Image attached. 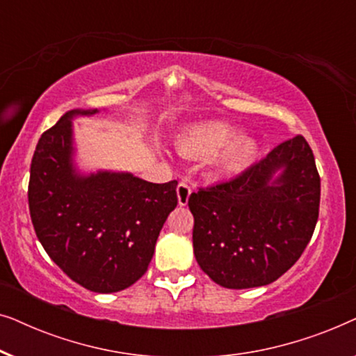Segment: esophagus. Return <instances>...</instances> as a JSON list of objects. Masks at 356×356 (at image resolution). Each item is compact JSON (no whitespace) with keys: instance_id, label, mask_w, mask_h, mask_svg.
<instances>
[{"instance_id":"obj_1","label":"esophagus","mask_w":356,"mask_h":356,"mask_svg":"<svg viewBox=\"0 0 356 356\" xmlns=\"http://www.w3.org/2000/svg\"><path fill=\"white\" fill-rule=\"evenodd\" d=\"M177 196H178L179 206H186L189 201V196H191V186H189L188 183L181 181L177 188Z\"/></svg>"}]
</instances>
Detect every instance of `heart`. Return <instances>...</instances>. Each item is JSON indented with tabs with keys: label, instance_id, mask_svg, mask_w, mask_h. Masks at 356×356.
I'll return each mask as SVG.
<instances>
[{
	"label": "heart",
	"instance_id": "heart-1",
	"mask_svg": "<svg viewBox=\"0 0 356 356\" xmlns=\"http://www.w3.org/2000/svg\"><path fill=\"white\" fill-rule=\"evenodd\" d=\"M236 134V126L225 121H207L191 126L178 140V149L188 157H212L223 148L222 167L238 170L256 157L257 143L250 136Z\"/></svg>",
	"mask_w": 356,
	"mask_h": 356
}]
</instances>
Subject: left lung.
Segmentation results:
<instances>
[{
  "label": "left lung",
  "instance_id": "1",
  "mask_svg": "<svg viewBox=\"0 0 356 356\" xmlns=\"http://www.w3.org/2000/svg\"><path fill=\"white\" fill-rule=\"evenodd\" d=\"M319 199L309 144L301 134L284 140L238 177L189 196L197 264L225 289L272 284L308 246Z\"/></svg>",
  "mask_w": 356,
  "mask_h": 356
}]
</instances>
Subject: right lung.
I'll return each mask as SVG.
<instances>
[{"instance_id": "obj_1", "label": "right lung", "mask_w": 356, "mask_h": 356, "mask_svg": "<svg viewBox=\"0 0 356 356\" xmlns=\"http://www.w3.org/2000/svg\"><path fill=\"white\" fill-rule=\"evenodd\" d=\"M71 110L38 139L29 179V211L38 241L65 274L95 293L128 289L147 270L177 179L157 184L131 173L81 175L72 163Z\"/></svg>"}]
</instances>
